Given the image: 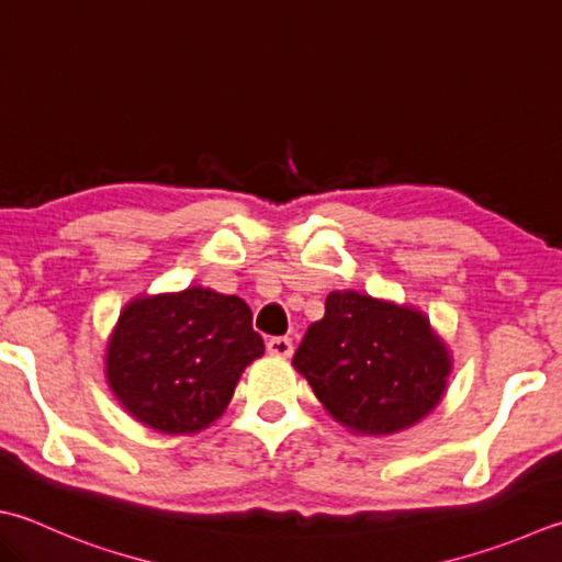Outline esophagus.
Returning a JSON list of instances; mask_svg holds the SVG:
<instances>
[{"label": "esophagus", "mask_w": 562, "mask_h": 562, "mask_svg": "<svg viewBox=\"0 0 562 562\" xmlns=\"http://www.w3.org/2000/svg\"><path fill=\"white\" fill-rule=\"evenodd\" d=\"M267 352L273 357H291L293 355V342L289 337H271L267 342Z\"/></svg>", "instance_id": "esophagus-1"}]
</instances>
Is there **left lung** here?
Here are the masks:
<instances>
[{"mask_svg": "<svg viewBox=\"0 0 562 562\" xmlns=\"http://www.w3.org/2000/svg\"><path fill=\"white\" fill-rule=\"evenodd\" d=\"M325 411L355 436H394L440 404L452 355L428 315L357 291H333L293 355Z\"/></svg>", "mask_w": 562, "mask_h": 562, "instance_id": "1", "label": "left lung"}]
</instances>
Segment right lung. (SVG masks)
Masks as SVG:
<instances>
[{
    "mask_svg": "<svg viewBox=\"0 0 562 562\" xmlns=\"http://www.w3.org/2000/svg\"><path fill=\"white\" fill-rule=\"evenodd\" d=\"M263 355L239 295L203 285L136 295L124 305L104 352V376L132 418L168 436L215 423L241 372Z\"/></svg>",
    "mask_w": 562,
    "mask_h": 562,
    "instance_id": "1",
    "label": "right lung"
}]
</instances>
